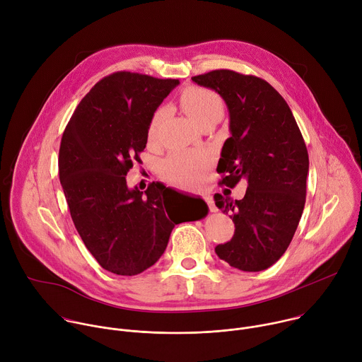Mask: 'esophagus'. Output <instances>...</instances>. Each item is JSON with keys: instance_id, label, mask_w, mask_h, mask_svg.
I'll use <instances>...</instances> for the list:
<instances>
[{"instance_id": "obj_1", "label": "esophagus", "mask_w": 362, "mask_h": 362, "mask_svg": "<svg viewBox=\"0 0 362 362\" xmlns=\"http://www.w3.org/2000/svg\"><path fill=\"white\" fill-rule=\"evenodd\" d=\"M203 199L206 200V203H208V206H209V211H211V212H216V211H218V208L215 206V203H214V200H212V197H211V196H203Z\"/></svg>"}]
</instances>
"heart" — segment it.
Returning a JSON list of instances; mask_svg holds the SVG:
<instances>
[{"label": "heart", "instance_id": "obj_1", "mask_svg": "<svg viewBox=\"0 0 362 362\" xmlns=\"http://www.w3.org/2000/svg\"><path fill=\"white\" fill-rule=\"evenodd\" d=\"M180 103L185 112L202 126L208 120L222 119L223 103L222 98L212 90L204 87H189L180 94ZM166 116V109L159 107L150 117L147 127L148 141L158 139L160 126ZM209 158L206 153L197 151H173L162 162L160 172L162 176L175 183L194 185L203 170L208 168Z\"/></svg>", "mask_w": 362, "mask_h": 362}]
</instances>
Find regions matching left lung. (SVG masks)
I'll return each mask as SVG.
<instances>
[{"label":"left lung","mask_w":362,"mask_h":362,"mask_svg":"<svg viewBox=\"0 0 362 362\" xmlns=\"http://www.w3.org/2000/svg\"><path fill=\"white\" fill-rule=\"evenodd\" d=\"M221 94L229 110L232 136L225 141L216 172L221 185L246 179L240 200L215 194V203L235 223L233 238L215 247L230 267L259 272L288 249L303 212L308 150L284 97L265 80L233 70L192 77Z\"/></svg>","instance_id":"8db88e82"}]
</instances>
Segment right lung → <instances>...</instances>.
I'll use <instances>...</instances> for the list:
<instances>
[{
  "label": "right lung",
  "mask_w": 362,
  "mask_h": 362,
  "mask_svg": "<svg viewBox=\"0 0 362 362\" xmlns=\"http://www.w3.org/2000/svg\"><path fill=\"white\" fill-rule=\"evenodd\" d=\"M179 84L117 71L84 95L62 137L59 175L74 226L103 269L133 276L159 261L182 216L166 206L169 189H129L126 176L147 143L151 115ZM200 202H203L200 199ZM208 215L203 211L194 218Z\"/></svg>",
  "instance_id": "1"
}]
</instances>
